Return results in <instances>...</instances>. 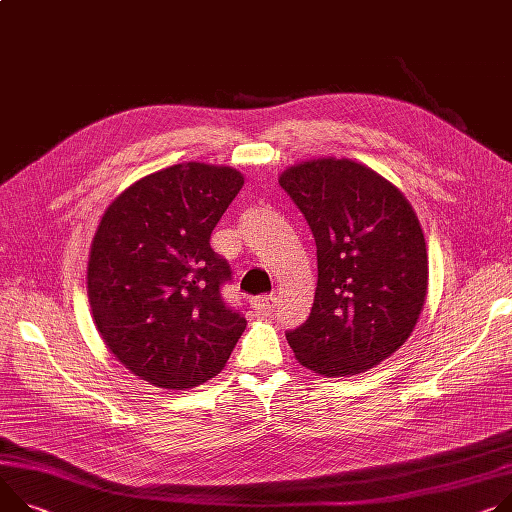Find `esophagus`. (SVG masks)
Returning <instances> with one entry per match:
<instances>
[{
	"label": "esophagus",
	"instance_id": "34e87169",
	"mask_svg": "<svg viewBox=\"0 0 512 512\" xmlns=\"http://www.w3.org/2000/svg\"><path fill=\"white\" fill-rule=\"evenodd\" d=\"M274 305H277V297L274 295H262V297L254 299V309L258 313H270L274 309Z\"/></svg>",
	"mask_w": 512,
	"mask_h": 512
}]
</instances>
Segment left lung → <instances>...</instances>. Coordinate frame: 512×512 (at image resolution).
<instances>
[{
  "instance_id": "obj_1",
  "label": "left lung",
  "mask_w": 512,
  "mask_h": 512,
  "mask_svg": "<svg viewBox=\"0 0 512 512\" xmlns=\"http://www.w3.org/2000/svg\"><path fill=\"white\" fill-rule=\"evenodd\" d=\"M279 184L318 248L309 318L287 332L295 359L324 377L359 375L412 334L428 291L420 221L404 192L348 157L289 166Z\"/></svg>"
}]
</instances>
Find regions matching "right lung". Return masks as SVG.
<instances>
[{"instance_id":"right-lung-1","label":"right lung","mask_w":512,"mask_h":512,"mask_svg":"<svg viewBox=\"0 0 512 512\" xmlns=\"http://www.w3.org/2000/svg\"><path fill=\"white\" fill-rule=\"evenodd\" d=\"M242 186L235 168L176 164L125 188L98 223L86 277L94 324L112 355L155 387L203 385L246 330L221 299L231 270L209 244Z\"/></svg>"}]
</instances>
